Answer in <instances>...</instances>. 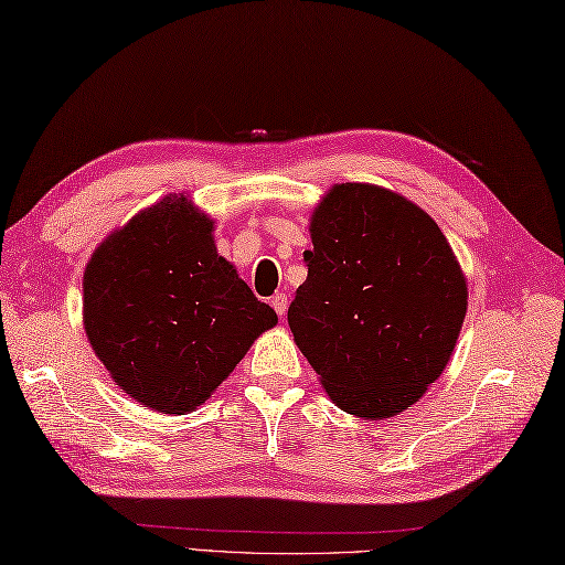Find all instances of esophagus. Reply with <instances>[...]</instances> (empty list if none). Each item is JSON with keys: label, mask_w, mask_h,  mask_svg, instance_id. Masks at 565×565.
Wrapping results in <instances>:
<instances>
[{"label": "esophagus", "mask_w": 565, "mask_h": 565, "mask_svg": "<svg viewBox=\"0 0 565 565\" xmlns=\"http://www.w3.org/2000/svg\"><path fill=\"white\" fill-rule=\"evenodd\" d=\"M270 305H273L275 313H278V316H280V319H285V313H287V295H282V292H278V295H273V299H270Z\"/></svg>", "instance_id": "obj_1"}]
</instances>
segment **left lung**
I'll return each mask as SVG.
<instances>
[{
	"instance_id": "obj_1",
	"label": "left lung",
	"mask_w": 565,
	"mask_h": 565,
	"mask_svg": "<svg viewBox=\"0 0 565 565\" xmlns=\"http://www.w3.org/2000/svg\"><path fill=\"white\" fill-rule=\"evenodd\" d=\"M307 280L287 309L330 401L386 419L441 376L467 311L446 235L419 205L374 184H338L311 217Z\"/></svg>"
}]
</instances>
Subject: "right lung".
Listing matches in <instances>:
<instances>
[{
	"label": "right lung",
	"mask_w": 565,
	"mask_h": 565,
	"mask_svg": "<svg viewBox=\"0 0 565 565\" xmlns=\"http://www.w3.org/2000/svg\"><path fill=\"white\" fill-rule=\"evenodd\" d=\"M278 323L217 256L213 220L168 196L107 237L86 266L84 326L117 386L162 415L211 397Z\"/></svg>",
	"instance_id": "obj_1"
}]
</instances>
